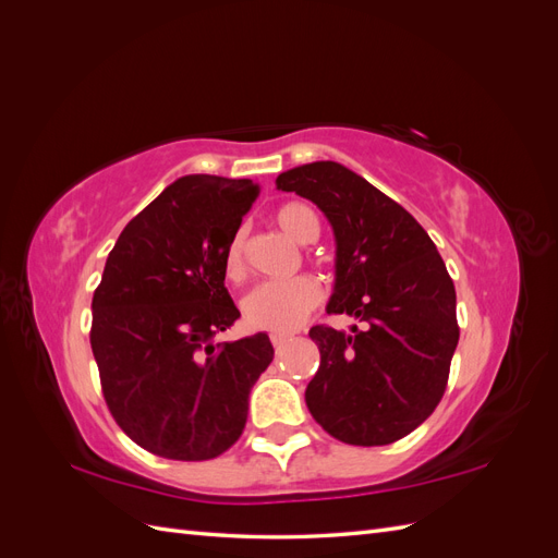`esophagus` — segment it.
Instances as JSON below:
<instances>
[{
  "label": "esophagus",
  "instance_id": "esophagus-1",
  "mask_svg": "<svg viewBox=\"0 0 558 558\" xmlns=\"http://www.w3.org/2000/svg\"><path fill=\"white\" fill-rule=\"evenodd\" d=\"M269 340H272V347L277 349V351H281L283 347H286V342H289L291 340V337L289 335H269Z\"/></svg>",
  "mask_w": 558,
  "mask_h": 558
}]
</instances>
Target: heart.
<instances>
[{
  "instance_id": "b5f03b06",
  "label": "heart",
  "mask_w": 558,
  "mask_h": 558,
  "mask_svg": "<svg viewBox=\"0 0 558 558\" xmlns=\"http://www.w3.org/2000/svg\"><path fill=\"white\" fill-rule=\"evenodd\" d=\"M275 221L281 232L289 234L298 244H312L318 238L316 214L305 205H298V202L283 205L275 214ZM244 244V232L240 230L234 232L226 248L223 272L230 281H240L246 272ZM320 300H324V291L312 277L260 281L242 298V316L253 330L283 335L305 324L307 316L320 305Z\"/></svg>"
}]
</instances>
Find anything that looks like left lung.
Here are the masks:
<instances>
[{
	"label": "left lung",
	"instance_id": "8db88e82",
	"mask_svg": "<svg viewBox=\"0 0 558 558\" xmlns=\"http://www.w3.org/2000/svg\"><path fill=\"white\" fill-rule=\"evenodd\" d=\"M277 189L326 214L335 234L326 310L363 324L310 330L320 365L307 408L340 442L391 445L424 424L447 388L459 324L445 260L410 211L340 162L293 167Z\"/></svg>",
	"mask_w": 558,
	"mask_h": 558
}]
</instances>
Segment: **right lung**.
Segmentation results:
<instances>
[{"instance_id":"add662e5","label":"right lung","mask_w":558,"mask_h":558,"mask_svg":"<svg viewBox=\"0 0 558 558\" xmlns=\"http://www.w3.org/2000/svg\"><path fill=\"white\" fill-rule=\"evenodd\" d=\"M256 197L251 179H177L125 226L93 295L109 412L162 459L207 461L238 442L251 386L275 359L265 332L214 344L240 318L223 256Z\"/></svg>"}]
</instances>
